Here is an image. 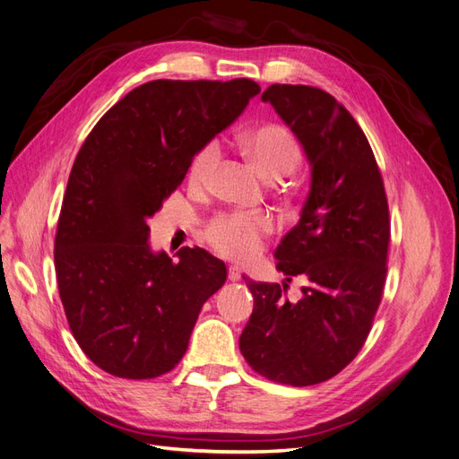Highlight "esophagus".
<instances>
[{
  "label": "esophagus",
  "mask_w": 459,
  "mask_h": 459,
  "mask_svg": "<svg viewBox=\"0 0 459 459\" xmlns=\"http://www.w3.org/2000/svg\"><path fill=\"white\" fill-rule=\"evenodd\" d=\"M242 278V270L238 266H230L229 268V280L230 281H238Z\"/></svg>",
  "instance_id": "obj_1"
}]
</instances>
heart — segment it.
I'll return each mask as SVG.
<instances>
[{"mask_svg": "<svg viewBox=\"0 0 459 459\" xmlns=\"http://www.w3.org/2000/svg\"><path fill=\"white\" fill-rule=\"evenodd\" d=\"M240 149L266 179L291 176L302 160V149L291 130L281 125H261L240 138ZM219 160V145L210 142L198 149L189 166V183L204 189ZM274 230L268 213H219L208 221L204 238L221 255L249 261L263 247V240Z\"/></svg>", "mask_w": 459, "mask_h": 459, "instance_id": "obj_1", "label": "heart"}]
</instances>
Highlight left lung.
<instances>
[{
	"instance_id": "8db88e82",
	"label": "left lung",
	"mask_w": 459,
	"mask_h": 459,
	"mask_svg": "<svg viewBox=\"0 0 459 459\" xmlns=\"http://www.w3.org/2000/svg\"><path fill=\"white\" fill-rule=\"evenodd\" d=\"M261 98L312 164L299 225L276 249L287 281L307 287L291 302L287 283L246 280L255 307L240 351L261 377L304 387L336 377L367 341L385 285L389 208L375 152L341 101L308 84H270Z\"/></svg>"
}]
</instances>
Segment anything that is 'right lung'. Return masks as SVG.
Returning a JSON list of instances; mask_svg holds the SVG:
<instances>
[{
	"instance_id": "obj_1",
	"label": "right lung",
	"mask_w": 459,
	"mask_h": 459,
	"mask_svg": "<svg viewBox=\"0 0 459 459\" xmlns=\"http://www.w3.org/2000/svg\"><path fill=\"white\" fill-rule=\"evenodd\" d=\"M261 92L251 79H157L106 111L81 145L55 236L58 293L87 358L117 378L166 375L196 317L227 281L202 247L152 255L147 221L183 183L200 147Z\"/></svg>"
}]
</instances>
